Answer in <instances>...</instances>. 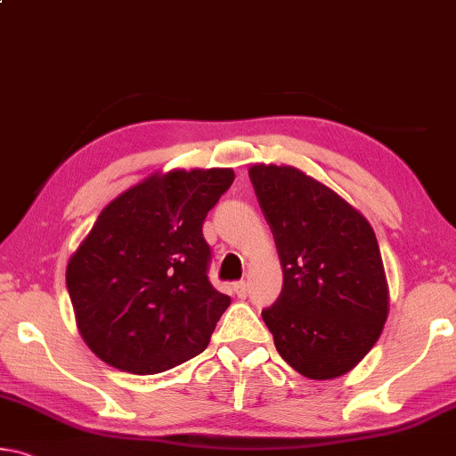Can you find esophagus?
<instances>
[{
  "instance_id": "34e87169",
  "label": "esophagus",
  "mask_w": 456,
  "mask_h": 456,
  "mask_svg": "<svg viewBox=\"0 0 456 456\" xmlns=\"http://www.w3.org/2000/svg\"><path fill=\"white\" fill-rule=\"evenodd\" d=\"M232 289H234V293L238 297H247V293H248V283L247 281H236V283H232Z\"/></svg>"
}]
</instances>
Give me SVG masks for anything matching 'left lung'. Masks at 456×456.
Wrapping results in <instances>:
<instances>
[{"mask_svg":"<svg viewBox=\"0 0 456 456\" xmlns=\"http://www.w3.org/2000/svg\"><path fill=\"white\" fill-rule=\"evenodd\" d=\"M283 267L275 304L263 310L279 354L307 379H334L365 359L389 314L377 236L354 209L289 165L248 169Z\"/></svg>","mask_w":456,"mask_h":456,"instance_id":"1","label":"left lung"}]
</instances>
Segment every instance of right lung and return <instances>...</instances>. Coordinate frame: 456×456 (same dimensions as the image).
<instances>
[{"mask_svg":"<svg viewBox=\"0 0 456 456\" xmlns=\"http://www.w3.org/2000/svg\"><path fill=\"white\" fill-rule=\"evenodd\" d=\"M232 169L152 173L111 200L67 265L86 345L108 365L163 373L208 346L230 305L208 279L201 226Z\"/></svg>","mask_w":456,"mask_h":456,"instance_id":"obj_1","label":"right lung"}]
</instances>
